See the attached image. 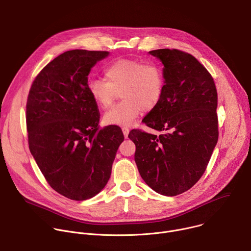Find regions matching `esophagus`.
Masks as SVG:
<instances>
[{
    "label": "esophagus",
    "instance_id": "34e87169",
    "mask_svg": "<svg viewBox=\"0 0 251 251\" xmlns=\"http://www.w3.org/2000/svg\"><path fill=\"white\" fill-rule=\"evenodd\" d=\"M122 131H123V134H124V137L125 138H128V134H129V128L128 127H122Z\"/></svg>",
    "mask_w": 251,
    "mask_h": 251
}]
</instances>
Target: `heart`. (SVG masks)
Returning a JSON list of instances; mask_svg holds the SVG:
<instances>
[{
    "label": "heart",
    "instance_id": "b5f03b06",
    "mask_svg": "<svg viewBox=\"0 0 251 251\" xmlns=\"http://www.w3.org/2000/svg\"><path fill=\"white\" fill-rule=\"evenodd\" d=\"M105 78L93 77L87 89L101 109H107L120 94L123 99L103 116L107 125L128 126L141 111L156 108L165 88L163 68L155 61L119 59L104 70Z\"/></svg>",
    "mask_w": 251,
    "mask_h": 251
}]
</instances>
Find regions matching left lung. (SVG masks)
Instances as JSON below:
<instances>
[{"label": "left lung", "mask_w": 251, "mask_h": 251, "mask_svg": "<svg viewBox=\"0 0 251 251\" xmlns=\"http://www.w3.org/2000/svg\"><path fill=\"white\" fill-rule=\"evenodd\" d=\"M149 52L164 64L165 88L143 122L162 134L134 129L128 137L136 145L135 162L144 182L174 197L197 184L217 145L218 92L207 69L192 54L176 49Z\"/></svg>", "instance_id": "obj_1"}]
</instances>
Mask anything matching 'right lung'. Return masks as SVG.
<instances>
[{"label":"right lung","instance_id":"right-lung-1","mask_svg":"<svg viewBox=\"0 0 251 251\" xmlns=\"http://www.w3.org/2000/svg\"><path fill=\"white\" fill-rule=\"evenodd\" d=\"M109 54L68 50L35 76L26 101L28 148L49 185L61 196L84 201L108 182L124 140L118 126L98 130V106L87 89L91 67Z\"/></svg>","mask_w":251,"mask_h":251}]
</instances>
